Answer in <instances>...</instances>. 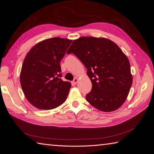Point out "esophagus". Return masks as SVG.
I'll use <instances>...</instances> for the list:
<instances>
[{
	"instance_id": "34e87169",
	"label": "esophagus",
	"mask_w": 154,
	"mask_h": 154,
	"mask_svg": "<svg viewBox=\"0 0 154 154\" xmlns=\"http://www.w3.org/2000/svg\"><path fill=\"white\" fill-rule=\"evenodd\" d=\"M78 81V78H74V80H73V81H72V83H73V84H76Z\"/></svg>"
}]
</instances>
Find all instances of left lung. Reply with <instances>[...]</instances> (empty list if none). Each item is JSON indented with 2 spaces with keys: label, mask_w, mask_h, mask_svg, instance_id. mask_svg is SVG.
<instances>
[{
  "label": "left lung",
  "mask_w": 154,
  "mask_h": 154,
  "mask_svg": "<svg viewBox=\"0 0 154 154\" xmlns=\"http://www.w3.org/2000/svg\"><path fill=\"white\" fill-rule=\"evenodd\" d=\"M80 59L92 82L86 100L101 111L112 112L125 103L132 84L129 60L119 46L105 38L80 37L67 51Z\"/></svg>",
  "instance_id": "left-lung-1"
}]
</instances>
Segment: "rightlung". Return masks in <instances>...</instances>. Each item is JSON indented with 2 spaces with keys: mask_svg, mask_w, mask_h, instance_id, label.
Segmentation results:
<instances>
[{
  "mask_svg": "<svg viewBox=\"0 0 154 154\" xmlns=\"http://www.w3.org/2000/svg\"><path fill=\"white\" fill-rule=\"evenodd\" d=\"M72 40L54 37L40 42L24 58L20 81L29 103L38 109L51 110L66 101L71 83L62 79L60 62Z\"/></svg>",
  "mask_w": 154,
  "mask_h": 154,
  "instance_id": "obj_1",
  "label": "right lung"
}]
</instances>
